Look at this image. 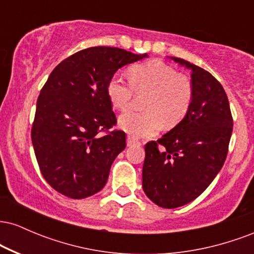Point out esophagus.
I'll return each mask as SVG.
<instances>
[{
  "label": "esophagus",
  "mask_w": 254,
  "mask_h": 254,
  "mask_svg": "<svg viewBox=\"0 0 254 254\" xmlns=\"http://www.w3.org/2000/svg\"><path fill=\"white\" fill-rule=\"evenodd\" d=\"M127 147H132V145H139V144H141L138 141H136V139H133L132 137H130V136H127Z\"/></svg>",
  "instance_id": "esophagus-1"
}]
</instances>
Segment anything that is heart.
<instances>
[{
    "label": "heart",
    "mask_w": 254,
    "mask_h": 254,
    "mask_svg": "<svg viewBox=\"0 0 254 254\" xmlns=\"http://www.w3.org/2000/svg\"><path fill=\"white\" fill-rule=\"evenodd\" d=\"M131 81L137 90H150L145 109L147 112L129 111L118 119L119 129L132 138H148L168 125L179 123L185 117L192 103L191 81L178 75L176 69L160 60L136 64L130 69ZM107 97L115 109H129L133 88L123 75L111 76L106 87Z\"/></svg>",
    "instance_id": "heart-1"
}]
</instances>
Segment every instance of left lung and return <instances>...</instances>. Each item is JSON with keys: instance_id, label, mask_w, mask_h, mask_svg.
<instances>
[{"instance_id": "obj_1", "label": "left lung", "mask_w": 254, "mask_h": 254, "mask_svg": "<svg viewBox=\"0 0 254 254\" xmlns=\"http://www.w3.org/2000/svg\"><path fill=\"white\" fill-rule=\"evenodd\" d=\"M193 89L186 116L157 141L145 144L142 188L151 202L174 209L202 194L221 171L233 131L229 101L210 72L182 58Z\"/></svg>"}]
</instances>
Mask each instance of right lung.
I'll list each match as a JSON object with an SVG mask.
<instances>
[{"mask_svg": "<svg viewBox=\"0 0 254 254\" xmlns=\"http://www.w3.org/2000/svg\"><path fill=\"white\" fill-rule=\"evenodd\" d=\"M149 57L95 46L52 70L37 101L32 144L43 177L55 190L82 199L103 190L111 165L127 147L125 132H99L117 123L107 82L118 69Z\"/></svg>", "mask_w": 254, "mask_h": 254, "instance_id": "add662e5", "label": "right lung"}]
</instances>
